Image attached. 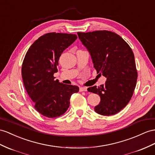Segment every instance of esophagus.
Returning a JSON list of instances; mask_svg holds the SVG:
<instances>
[{"instance_id":"esophagus-1","label":"esophagus","mask_w":155,"mask_h":155,"mask_svg":"<svg viewBox=\"0 0 155 155\" xmlns=\"http://www.w3.org/2000/svg\"><path fill=\"white\" fill-rule=\"evenodd\" d=\"M87 88H88L87 87H81L80 92H86Z\"/></svg>"}]
</instances>
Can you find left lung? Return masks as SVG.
<instances>
[{"label": "left lung", "mask_w": 155, "mask_h": 155, "mask_svg": "<svg viewBox=\"0 0 155 155\" xmlns=\"http://www.w3.org/2000/svg\"><path fill=\"white\" fill-rule=\"evenodd\" d=\"M77 34L89 51L97 73L107 78L104 84L88 88L101 98L95 111L104 116L115 114L128 104L136 86L137 71L133 51L124 39L112 31Z\"/></svg>", "instance_id": "1"}]
</instances>
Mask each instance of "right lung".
<instances>
[{"mask_svg":"<svg viewBox=\"0 0 155 155\" xmlns=\"http://www.w3.org/2000/svg\"><path fill=\"white\" fill-rule=\"evenodd\" d=\"M77 38L74 34L46 33L35 41L25 54L21 67L23 84L35 109L43 116L62 115L69 108L71 95L79 91L78 86L63 84L54 77L59 57Z\"/></svg>","mask_w":155,"mask_h":155,"instance_id":"right-lung-1","label":"right lung"}]
</instances>
